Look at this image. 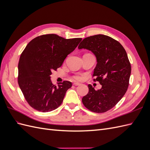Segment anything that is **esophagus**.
Returning a JSON list of instances; mask_svg holds the SVG:
<instances>
[{
	"instance_id": "obj_1",
	"label": "esophagus",
	"mask_w": 150,
	"mask_h": 150,
	"mask_svg": "<svg viewBox=\"0 0 150 150\" xmlns=\"http://www.w3.org/2000/svg\"><path fill=\"white\" fill-rule=\"evenodd\" d=\"M80 84H81L79 83H78V82H75V83H73V85H74V86H79V85H80Z\"/></svg>"
}]
</instances>
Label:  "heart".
<instances>
[{
    "instance_id": "heart-1",
    "label": "heart",
    "mask_w": 150,
    "mask_h": 150,
    "mask_svg": "<svg viewBox=\"0 0 150 150\" xmlns=\"http://www.w3.org/2000/svg\"><path fill=\"white\" fill-rule=\"evenodd\" d=\"M74 79H75L76 80H81V79H82V76L80 75H77V76H74Z\"/></svg>"
}]
</instances>
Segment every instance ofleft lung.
I'll return each mask as SVG.
<instances>
[{
    "mask_svg": "<svg viewBox=\"0 0 150 150\" xmlns=\"http://www.w3.org/2000/svg\"><path fill=\"white\" fill-rule=\"evenodd\" d=\"M78 49H88L94 54L97 64L94 69V81L102 85L97 91L88 85L89 92L82 99L83 104L94 112L111 110L128 88L131 67L125 49L117 40L103 34L84 39Z\"/></svg>",
    "mask_w": 150,
    "mask_h": 150,
    "instance_id": "8db88e82",
    "label": "left lung"
}]
</instances>
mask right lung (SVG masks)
Returning <instances> with one entry per match:
<instances>
[{
	"mask_svg": "<svg viewBox=\"0 0 150 150\" xmlns=\"http://www.w3.org/2000/svg\"><path fill=\"white\" fill-rule=\"evenodd\" d=\"M81 40L66 39L52 34L38 36L27 45L18 64V83L32 108L46 112L61 105L72 83L64 81L57 86L53 84L52 71L62 66Z\"/></svg>",
	"mask_w": 150,
	"mask_h": 150,
	"instance_id": "add662e5",
	"label": "right lung"
}]
</instances>
